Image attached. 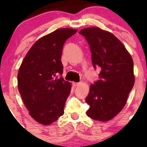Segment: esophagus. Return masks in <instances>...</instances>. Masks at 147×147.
<instances>
[{
    "mask_svg": "<svg viewBox=\"0 0 147 147\" xmlns=\"http://www.w3.org/2000/svg\"><path fill=\"white\" fill-rule=\"evenodd\" d=\"M79 84H80V83H76V82H73L74 86H79Z\"/></svg>",
    "mask_w": 147,
    "mask_h": 147,
    "instance_id": "34e87169",
    "label": "esophagus"
}]
</instances>
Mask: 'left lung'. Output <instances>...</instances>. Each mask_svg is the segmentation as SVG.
<instances>
[{"mask_svg":"<svg viewBox=\"0 0 147 147\" xmlns=\"http://www.w3.org/2000/svg\"><path fill=\"white\" fill-rule=\"evenodd\" d=\"M80 34L90 46L94 68L99 67V79L91 84L86 102V115L108 122L122 110L135 83L133 61L123 43L110 32L97 27L84 28Z\"/></svg>","mask_w":147,"mask_h":147,"instance_id":"8db88e82","label":"left lung"}]
</instances>
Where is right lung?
<instances>
[{"label":"right lung","mask_w":147,"mask_h":147,"mask_svg":"<svg viewBox=\"0 0 147 147\" xmlns=\"http://www.w3.org/2000/svg\"><path fill=\"white\" fill-rule=\"evenodd\" d=\"M77 32L61 28L42 36L23 59L18 72V89L25 107L34 120L51 124L64 113L72 85L62 77L61 61L65 41Z\"/></svg>","instance_id":"add662e5"}]
</instances>
